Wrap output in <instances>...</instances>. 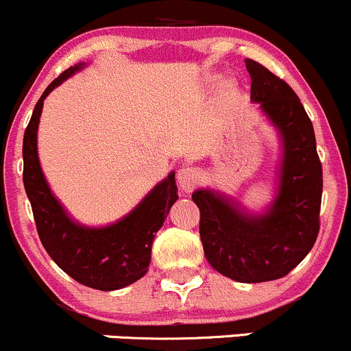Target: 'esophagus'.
I'll return each instance as SVG.
<instances>
[{
    "label": "esophagus",
    "mask_w": 351,
    "mask_h": 351,
    "mask_svg": "<svg viewBox=\"0 0 351 351\" xmlns=\"http://www.w3.org/2000/svg\"><path fill=\"white\" fill-rule=\"evenodd\" d=\"M202 182V173L195 168H182L178 171V185L183 192H192L193 189Z\"/></svg>",
    "instance_id": "1"
}]
</instances>
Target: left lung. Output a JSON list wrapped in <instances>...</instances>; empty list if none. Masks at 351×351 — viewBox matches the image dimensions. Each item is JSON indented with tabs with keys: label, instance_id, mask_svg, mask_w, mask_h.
<instances>
[{
	"label": "left lung",
	"instance_id": "8db88e82",
	"mask_svg": "<svg viewBox=\"0 0 351 351\" xmlns=\"http://www.w3.org/2000/svg\"><path fill=\"white\" fill-rule=\"evenodd\" d=\"M251 101L278 130L282 165L278 190L265 214H250L238 202L214 190H197L200 239L212 268L244 284L285 277L306 258L319 232L323 166L313 122L295 91L253 59Z\"/></svg>",
	"mask_w": 351,
	"mask_h": 351
}]
</instances>
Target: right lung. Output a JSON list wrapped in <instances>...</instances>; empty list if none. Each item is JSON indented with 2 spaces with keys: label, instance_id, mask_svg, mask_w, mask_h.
Instances as JSON below:
<instances>
[{
  "label": "right lung",
  "instance_id": "1",
  "mask_svg": "<svg viewBox=\"0 0 351 351\" xmlns=\"http://www.w3.org/2000/svg\"><path fill=\"white\" fill-rule=\"evenodd\" d=\"M83 66L80 62L59 74L35 105L23 136V185L38 238L49 256L80 284L108 292L134 284L146 275L153 239L171 205L178 200V189L175 171H171L132 212L105 228H86L66 214L42 173L37 129L47 95Z\"/></svg>",
  "mask_w": 351,
  "mask_h": 351
}]
</instances>
